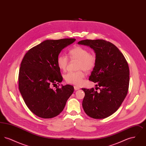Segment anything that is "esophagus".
<instances>
[{
  "mask_svg": "<svg viewBox=\"0 0 146 146\" xmlns=\"http://www.w3.org/2000/svg\"><path fill=\"white\" fill-rule=\"evenodd\" d=\"M74 89L75 90H78L80 89L79 87H78V86H74Z\"/></svg>",
  "mask_w": 146,
  "mask_h": 146,
  "instance_id": "esophagus-1",
  "label": "esophagus"
}]
</instances>
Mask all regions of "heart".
Wrapping results in <instances>:
<instances>
[{"instance_id":"heart-1","label":"heart","mask_w":146,"mask_h":146,"mask_svg":"<svg viewBox=\"0 0 146 146\" xmlns=\"http://www.w3.org/2000/svg\"><path fill=\"white\" fill-rule=\"evenodd\" d=\"M71 60L78 61L77 70H84L86 72H91L95 68L96 63L95 55L89 52V50L82 46H78L71 49L69 52ZM69 62V58L65 54L59 55L57 59V63L60 70H65ZM85 74L82 70L76 72H70L64 75V79L67 83L80 85L83 82Z\"/></svg>"}]
</instances>
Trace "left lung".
Wrapping results in <instances>:
<instances>
[{"instance_id":"8db88e82","label":"left lung","mask_w":146,"mask_h":146,"mask_svg":"<svg viewBox=\"0 0 146 146\" xmlns=\"http://www.w3.org/2000/svg\"><path fill=\"white\" fill-rule=\"evenodd\" d=\"M79 44L89 46L96 54V63L89 80L96 83V90L82 88V106L91 118L104 119L117 111L127 95L129 68L125 57L117 46L103 39H86Z\"/></svg>"}]
</instances>
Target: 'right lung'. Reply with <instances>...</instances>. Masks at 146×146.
I'll return each instance as SVG.
<instances>
[{"instance_id": "obj_1", "label": "right lung", "mask_w": 146, "mask_h": 146, "mask_svg": "<svg viewBox=\"0 0 146 146\" xmlns=\"http://www.w3.org/2000/svg\"><path fill=\"white\" fill-rule=\"evenodd\" d=\"M76 39L46 40L29 49L21 63L19 88L29 110L45 119L55 117L61 113L74 91L70 85L51 88L62 81L57 59L63 49Z\"/></svg>"}]
</instances>
